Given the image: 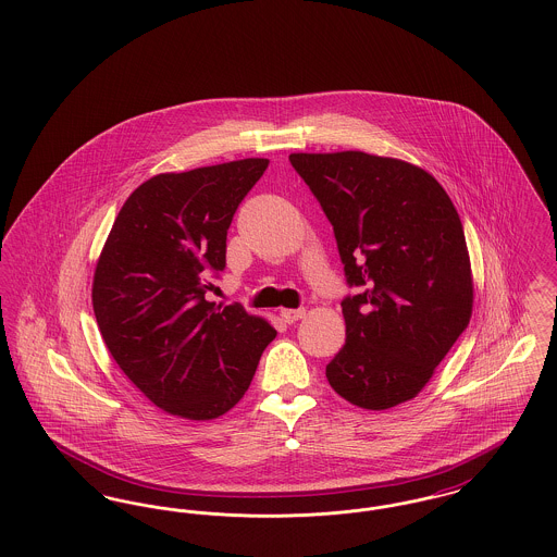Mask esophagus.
Returning a JSON list of instances; mask_svg holds the SVG:
<instances>
[{"label":"esophagus","mask_w":557,"mask_h":557,"mask_svg":"<svg viewBox=\"0 0 557 557\" xmlns=\"http://www.w3.org/2000/svg\"><path fill=\"white\" fill-rule=\"evenodd\" d=\"M305 313H307L305 307H300V309H282L280 318L284 319L286 323H294V321L305 318Z\"/></svg>","instance_id":"obj_1"}]
</instances>
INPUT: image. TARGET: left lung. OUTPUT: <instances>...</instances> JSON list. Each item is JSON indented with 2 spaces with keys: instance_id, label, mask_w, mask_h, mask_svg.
Wrapping results in <instances>:
<instances>
[{
  "instance_id": "8db88e82",
  "label": "left lung",
  "mask_w": 557,
  "mask_h": 557,
  "mask_svg": "<svg viewBox=\"0 0 557 557\" xmlns=\"http://www.w3.org/2000/svg\"><path fill=\"white\" fill-rule=\"evenodd\" d=\"M334 227L346 284V343L330 386L363 409L416 397L472 318L461 219L424 169L366 152L290 154Z\"/></svg>"
}]
</instances>
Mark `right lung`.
<instances>
[{
	"label": "right lung",
	"instance_id": "obj_1",
	"mask_svg": "<svg viewBox=\"0 0 557 557\" xmlns=\"http://www.w3.org/2000/svg\"><path fill=\"white\" fill-rule=\"evenodd\" d=\"M244 159L162 173L133 191L114 219L94 275V313L110 355L157 407L212 420L248 391L275 330L205 294L225 269L227 230L265 173Z\"/></svg>",
	"mask_w": 557,
	"mask_h": 557
}]
</instances>
